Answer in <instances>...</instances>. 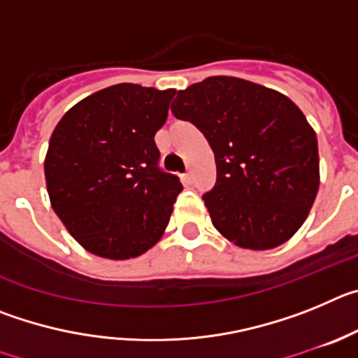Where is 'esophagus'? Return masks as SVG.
I'll return each mask as SVG.
<instances>
[{
  "label": "esophagus",
  "mask_w": 358,
  "mask_h": 358,
  "mask_svg": "<svg viewBox=\"0 0 358 358\" xmlns=\"http://www.w3.org/2000/svg\"><path fill=\"white\" fill-rule=\"evenodd\" d=\"M181 181H182V185H192V182H194V176H192V173H182L181 176Z\"/></svg>",
  "instance_id": "34e87169"
}]
</instances>
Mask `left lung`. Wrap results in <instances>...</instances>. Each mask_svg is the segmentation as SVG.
<instances>
[{
    "instance_id": "obj_1",
    "label": "left lung",
    "mask_w": 358,
    "mask_h": 358,
    "mask_svg": "<svg viewBox=\"0 0 358 358\" xmlns=\"http://www.w3.org/2000/svg\"><path fill=\"white\" fill-rule=\"evenodd\" d=\"M176 118L210 143L217 182L204 195L215 229L265 251L294 236L319 189L317 138L285 94L236 77H208L179 91Z\"/></svg>"
}]
</instances>
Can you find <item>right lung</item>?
<instances>
[{"label": "right lung", "mask_w": 358, "mask_h": 358, "mask_svg": "<svg viewBox=\"0 0 358 358\" xmlns=\"http://www.w3.org/2000/svg\"><path fill=\"white\" fill-rule=\"evenodd\" d=\"M176 90L116 84L57 123L44 157L53 211L85 251L129 260L154 248L182 185L159 170L154 136Z\"/></svg>", "instance_id": "add662e5"}]
</instances>
